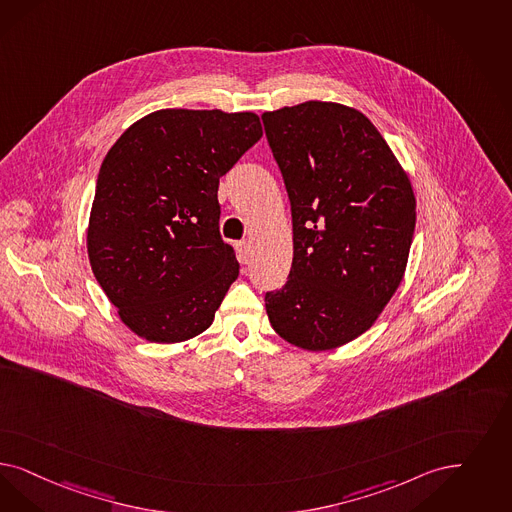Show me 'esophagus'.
I'll use <instances>...</instances> for the list:
<instances>
[{
	"instance_id": "obj_1",
	"label": "esophagus",
	"mask_w": 512,
	"mask_h": 512,
	"mask_svg": "<svg viewBox=\"0 0 512 512\" xmlns=\"http://www.w3.org/2000/svg\"><path fill=\"white\" fill-rule=\"evenodd\" d=\"M236 249H238V259H240V263L242 265H246L247 261H249V242H238L236 244Z\"/></svg>"
}]
</instances>
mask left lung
<instances>
[{"mask_svg":"<svg viewBox=\"0 0 512 512\" xmlns=\"http://www.w3.org/2000/svg\"><path fill=\"white\" fill-rule=\"evenodd\" d=\"M293 217V265L265 295L270 325L302 350L363 335L405 274L416 227L410 179L357 109L304 102L263 113Z\"/></svg>","mask_w":512,"mask_h":512,"instance_id":"8db88e82","label":"left lung"}]
</instances>
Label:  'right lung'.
Masks as SVG:
<instances>
[{
  "instance_id": "obj_1",
  "label": "right lung",
  "mask_w": 512,
  "mask_h": 512,
  "mask_svg": "<svg viewBox=\"0 0 512 512\" xmlns=\"http://www.w3.org/2000/svg\"><path fill=\"white\" fill-rule=\"evenodd\" d=\"M261 136L255 113L160 109L107 151L87 247L96 280L136 335L174 344L212 325L240 272L219 234V177Z\"/></svg>"
}]
</instances>
